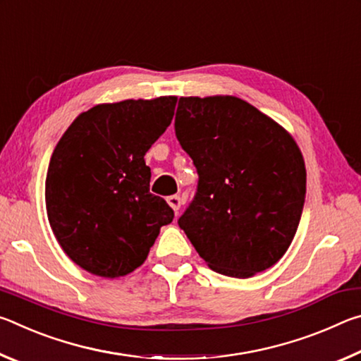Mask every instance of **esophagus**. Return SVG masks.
Masks as SVG:
<instances>
[{
    "label": "esophagus",
    "mask_w": 361,
    "mask_h": 361,
    "mask_svg": "<svg viewBox=\"0 0 361 361\" xmlns=\"http://www.w3.org/2000/svg\"><path fill=\"white\" fill-rule=\"evenodd\" d=\"M167 204L172 207L175 212H178L181 207V197L180 195H170V197H167Z\"/></svg>",
    "instance_id": "obj_1"
}]
</instances>
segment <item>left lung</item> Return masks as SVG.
Masks as SVG:
<instances>
[{"label":"left lung","mask_w":361,"mask_h":361,"mask_svg":"<svg viewBox=\"0 0 361 361\" xmlns=\"http://www.w3.org/2000/svg\"><path fill=\"white\" fill-rule=\"evenodd\" d=\"M176 138L199 173L178 219L207 266L248 279L282 258L296 234L305 166L279 122L232 95L181 97Z\"/></svg>","instance_id":"obj_1"}]
</instances>
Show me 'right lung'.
<instances>
[{"label":"right lung","mask_w":361,"mask_h":361,"mask_svg":"<svg viewBox=\"0 0 361 361\" xmlns=\"http://www.w3.org/2000/svg\"><path fill=\"white\" fill-rule=\"evenodd\" d=\"M176 97L102 103L59 140L46 176V212L68 258L116 279L148 258L173 210L149 192L145 154L173 119Z\"/></svg>","instance_id":"1"}]
</instances>
